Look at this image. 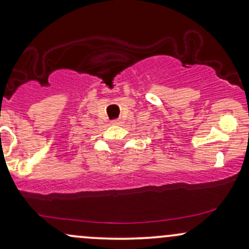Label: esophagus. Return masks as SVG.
Segmentation results:
<instances>
[{
    "instance_id": "1",
    "label": "esophagus",
    "mask_w": 249,
    "mask_h": 249,
    "mask_svg": "<svg viewBox=\"0 0 249 249\" xmlns=\"http://www.w3.org/2000/svg\"><path fill=\"white\" fill-rule=\"evenodd\" d=\"M111 123H112V125H119L122 124V121L121 119H115V121H112Z\"/></svg>"
}]
</instances>
